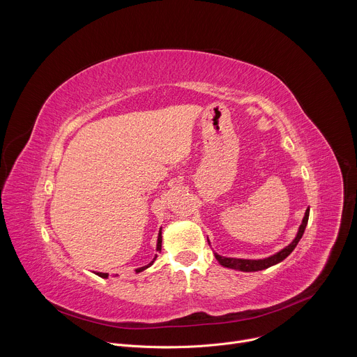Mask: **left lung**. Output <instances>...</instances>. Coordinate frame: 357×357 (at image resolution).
Returning a JSON list of instances; mask_svg holds the SVG:
<instances>
[{
    "label": "left lung",
    "mask_w": 357,
    "mask_h": 357,
    "mask_svg": "<svg viewBox=\"0 0 357 357\" xmlns=\"http://www.w3.org/2000/svg\"><path fill=\"white\" fill-rule=\"evenodd\" d=\"M308 218H310V209H307V212H305V216H303V220H302V225L299 227V231L295 237V240L287 245L284 250H281L280 252L274 254V256L268 257V259H264V260H243V259H229V257H222L219 256V254H215L216 260L227 267V268H233V270H238V271H245V273H250V271H260V270H266L280 261H282L284 259H287L289 254L292 252V250L296 247L298 241L301 240L303 231H305V227H307L308 225Z\"/></svg>",
    "instance_id": "1"
}]
</instances>
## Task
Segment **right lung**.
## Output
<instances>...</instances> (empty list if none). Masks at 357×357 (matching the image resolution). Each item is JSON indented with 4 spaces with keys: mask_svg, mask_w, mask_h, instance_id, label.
Returning <instances> with one entry per match:
<instances>
[{
    "mask_svg": "<svg viewBox=\"0 0 357 357\" xmlns=\"http://www.w3.org/2000/svg\"><path fill=\"white\" fill-rule=\"evenodd\" d=\"M161 243H162V237H161V230H160V234H158V243H157V250H161ZM154 263V261H152ZM151 263V264H152ZM151 264H148V266H145V267H141V268H137L135 270V273H141L142 270H145V268H148ZM97 275H100V277H103V278H107L109 275L107 274H105V273H97Z\"/></svg>",
    "mask_w": 357,
    "mask_h": 357,
    "instance_id": "add662e5",
    "label": "right lung"
}]
</instances>
